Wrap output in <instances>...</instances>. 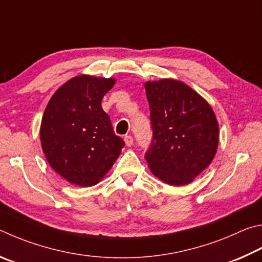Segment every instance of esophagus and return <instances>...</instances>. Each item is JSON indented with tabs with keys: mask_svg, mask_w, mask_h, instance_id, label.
Here are the masks:
<instances>
[{
	"mask_svg": "<svg viewBox=\"0 0 262 262\" xmlns=\"http://www.w3.org/2000/svg\"><path fill=\"white\" fill-rule=\"evenodd\" d=\"M124 141H125V145L127 146V147H130V146L134 145V138H132L131 136L124 137Z\"/></svg>",
	"mask_w": 262,
	"mask_h": 262,
	"instance_id": "obj_1",
	"label": "esophagus"
}]
</instances>
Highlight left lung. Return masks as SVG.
<instances>
[{"mask_svg": "<svg viewBox=\"0 0 262 262\" xmlns=\"http://www.w3.org/2000/svg\"><path fill=\"white\" fill-rule=\"evenodd\" d=\"M153 140L145 159L154 176L169 185H186L216 154L219 123L212 107L184 82H145Z\"/></svg>", "mask_w": 262, "mask_h": 262, "instance_id": "obj_1", "label": "left lung"}]
</instances>
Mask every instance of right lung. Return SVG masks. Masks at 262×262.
<instances>
[{
    "label": "right lung",
    "instance_id": "right-lung-1",
    "mask_svg": "<svg viewBox=\"0 0 262 262\" xmlns=\"http://www.w3.org/2000/svg\"><path fill=\"white\" fill-rule=\"evenodd\" d=\"M115 82L114 78L77 76L59 87L46 107L41 146L50 167L71 184H98L125 145L101 105Z\"/></svg>",
    "mask_w": 262,
    "mask_h": 262
}]
</instances>
